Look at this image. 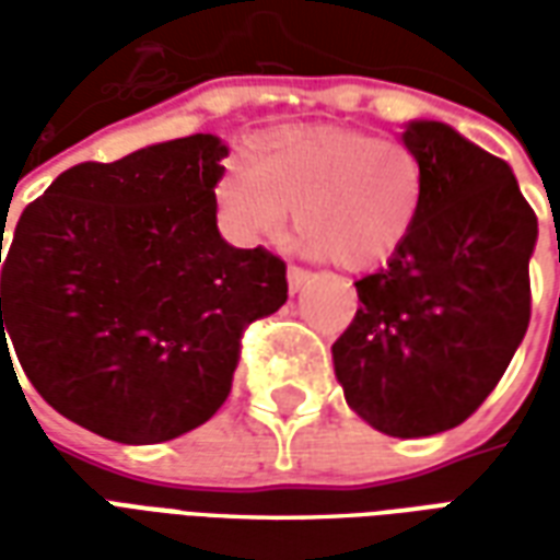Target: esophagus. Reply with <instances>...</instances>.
<instances>
[{"label":"esophagus","instance_id":"34e87169","mask_svg":"<svg viewBox=\"0 0 560 560\" xmlns=\"http://www.w3.org/2000/svg\"><path fill=\"white\" fill-rule=\"evenodd\" d=\"M308 279H312V272H308V269L288 267V288H291V293L300 291Z\"/></svg>","mask_w":560,"mask_h":560}]
</instances>
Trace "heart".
<instances>
[{"instance_id": "obj_1", "label": "heart", "mask_w": 560, "mask_h": 560, "mask_svg": "<svg viewBox=\"0 0 560 560\" xmlns=\"http://www.w3.org/2000/svg\"><path fill=\"white\" fill-rule=\"evenodd\" d=\"M245 167H228L215 183L231 236L240 243L276 236L291 209L305 255L351 272L387 264L411 240L425 200L420 152L363 128H276L248 140Z\"/></svg>"}]
</instances>
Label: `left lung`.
I'll use <instances>...</instances> for the list:
<instances>
[{
    "instance_id": "obj_1",
    "label": "left lung",
    "mask_w": 560,
    "mask_h": 560,
    "mask_svg": "<svg viewBox=\"0 0 560 560\" xmlns=\"http://www.w3.org/2000/svg\"><path fill=\"white\" fill-rule=\"evenodd\" d=\"M425 200L411 240L357 281L332 345L345 399L372 429L425 438L465 422L498 387L530 320L537 215L510 164L444 122H408Z\"/></svg>"
}]
</instances>
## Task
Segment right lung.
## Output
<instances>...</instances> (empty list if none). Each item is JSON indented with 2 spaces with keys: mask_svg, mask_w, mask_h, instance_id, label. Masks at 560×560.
<instances>
[{
  "mask_svg": "<svg viewBox=\"0 0 560 560\" xmlns=\"http://www.w3.org/2000/svg\"><path fill=\"white\" fill-rule=\"evenodd\" d=\"M224 159L191 135L83 161L23 209L0 255V353L8 331L71 422L119 444L191 432L228 399L243 329L288 300L281 257L221 240Z\"/></svg>",
  "mask_w": 560,
  "mask_h": 560,
  "instance_id": "1",
  "label": "right lung"
}]
</instances>
